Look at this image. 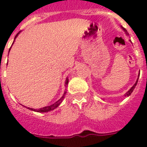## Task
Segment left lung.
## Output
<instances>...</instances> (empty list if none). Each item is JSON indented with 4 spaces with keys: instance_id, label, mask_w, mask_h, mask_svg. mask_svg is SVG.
Wrapping results in <instances>:
<instances>
[{
    "instance_id": "1",
    "label": "left lung",
    "mask_w": 147,
    "mask_h": 147,
    "mask_svg": "<svg viewBox=\"0 0 147 147\" xmlns=\"http://www.w3.org/2000/svg\"><path fill=\"white\" fill-rule=\"evenodd\" d=\"M123 30L124 31H125V33H126V34H127V35H129V33H127V30H126V29H124V28H123ZM139 76H140V75H139ZM137 82H138V80L137 81V82L135 83V85H134V86H133L132 88H130V90H129V91H128L127 92V94H125V96L127 97V96H129V95H130V94H131V93H132L133 92V91H134V88H135V86H136V85H137Z\"/></svg>"
}]
</instances>
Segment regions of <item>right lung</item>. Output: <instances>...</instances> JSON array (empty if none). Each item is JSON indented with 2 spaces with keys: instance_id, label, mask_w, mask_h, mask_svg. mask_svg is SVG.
<instances>
[{
  "instance_id": "1",
  "label": "right lung",
  "mask_w": 147,
  "mask_h": 147,
  "mask_svg": "<svg viewBox=\"0 0 147 147\" xmlns=\"http://www.w3.org/2000/svg\"><path fill=\"white\" fill-rule=\"evenodd\" d=\"M18 35V33H17V35H16V36H15V38L17 37V36ZM68 83H69V79L68 78H66V81H65V85H68ZM65 92L64 93V94H63V96L62 97V98H60L59 100H57L56 102L54 103L53 105H50V106H47V107H42V108H40V109H33V108H30V107H28L29 109L32 110V111H37V112H48V111H52V110H54L55 108H56V107L59 106V105H60V103L62 102V100H63V98H65Z\"/></svg>"
}]
</instances>
